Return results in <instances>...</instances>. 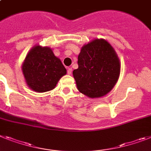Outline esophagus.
I'll list each match as a JSON object with an SVG mask.
<instances>
[{
    "label": "esophagus",
    "mask_w": 151,
    "mask_h": 151,
    "mask_svg": "<svg viewBox=\"0 0 151 151\" xmlns=\"http://www.w3.org/2000/svg\"><path fill=\"white\" fill-rule=\"evenodd\" d=\"M71 73H72V68H68V73L70 75V74H71Z\"/></svg>",
    "instance_id": "1"
}]
</instances>
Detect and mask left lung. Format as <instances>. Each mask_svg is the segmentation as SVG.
Wrapping results in <instances>:
<instances>
[{
    "label": "left lung",
    "instance_id": "1",
    "mask_svg": "<svg viewBox=\"0 0 151 151\" xmlns=\"http://www.w3.org/2000/svg\"><path fill=\"white\" fill-rule=\"evenodd\" d=\"M73 71L78 91L91 98L105 96L114 88L121 73V62L111 44L94 39L84 44Z\"/></svg>",
    "mask_w": 151,
    "mask_h": 151
}]
</instances>
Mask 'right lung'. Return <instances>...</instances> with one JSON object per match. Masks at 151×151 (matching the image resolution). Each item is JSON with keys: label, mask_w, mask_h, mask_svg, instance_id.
I'll list each match as a JSON object with an SVG mask.
<instances>
[{"label": "right lung", "mask_w": 151, "mask_h": 151, "mask_svg": "<svg viewBox=\"0 0 151 151\" xmlns=\"http://www.w3.org/2000/svg\"><path fill=\"white\" fill-rule=\"evenodd\" d=\"M27 85L38 93L51 91L67 73L61 60L51 48L35 45L28 51L22 64Z\"/></svg>", "instance_id": "1"}]
</instances>
